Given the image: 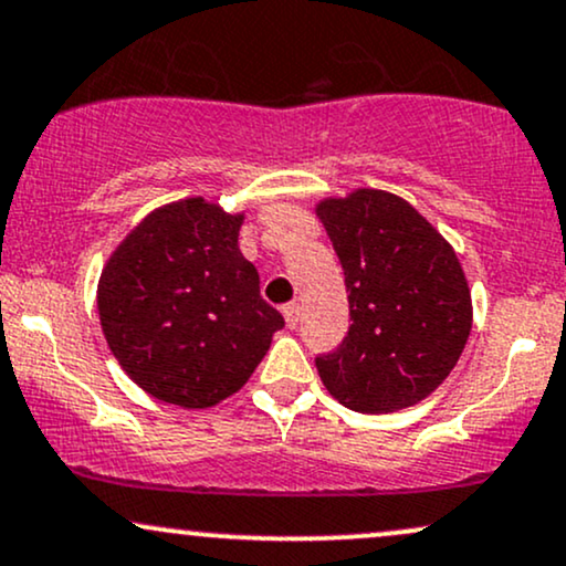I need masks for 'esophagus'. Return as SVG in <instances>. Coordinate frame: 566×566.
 I'll list each match as a JSON object with an SVG mask.
<instances>
[{"mask_svg":"<svg viewBox=\"0 0 566 566\" xmlns=\"http://www.w3.org/2000/svg\"><path fill=\"white\" fill-rule=\"evenodd\" d=\"M284 322H287L290 329H295V326L301 324V305L297 303L284 305Z\"/></svg>","mask_w":566,"mask_h":566,"instance_id":"34e87169","label":"esophagus"}]
</instances>
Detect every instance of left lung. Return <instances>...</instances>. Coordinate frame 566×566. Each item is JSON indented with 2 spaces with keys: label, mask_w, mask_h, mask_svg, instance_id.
<instances>
[{
  "label": "left lung",
  "mask_w": 566,
  "mask_h": 566,
  "mask_svg": "<svg viewBox=\"0 0 566 566\" xmlns=\"http://www.w3.org/2000/svg\"><path fill=\"white\" fill-rule=\"evenodd\" d=\"M348 287V335L316 356L350 411L390 413L427 398L464 350L472 301L453 248L406 200L358 189L318 206Z\"/></svg>",
  "instance_id": "8db88e82"
}]
</instances>
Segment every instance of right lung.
<instances>
[{"label":"right lung","instance_id":"1","mask_svg":"<svg viewBox=\"0 0 566 566\" xmlns=\"http://www.w3.org/2000/svg\"><path fill=\"white\" fill-rule=\"evenodd\" d=\"M242 216L181 200L149 213L99 279V322L142 390L208 408L248 382L284 318L240 253Z\"/></svg>","mask_w":566,"mask_h":566}]
</instances>
